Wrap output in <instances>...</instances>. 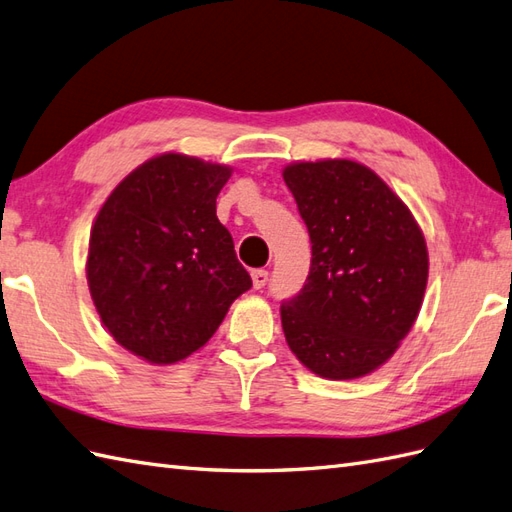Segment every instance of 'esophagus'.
I'll list each match as a JSON object with an SVG mask.
<instances>
[{
	"label": "esophagus",
	"mask_w": 512,
	"mask_h": 512,
	"mask_svg": "<svg viewBox=\"0 0 512 512\" xmlns=\"http://www.w3.org/2000/svg\"><path fill=\"white\" fill-rule=\"evenodd\" d=\"M251 277H253L255 290H261V287H266V283H268V270H261V268L253 270Z\"/></svg>",
	"instance_id": "obj_1"
}]
</instances>
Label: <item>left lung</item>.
Masks as SVG:
<instances>
[{"label": "left lung", "mask_w": 512, "mask_h": 512, "mask_svg": "<svg viewBox=\"0 0 512 512\" xmlns=\"http://www.w3.org/2000/svg\"><path fill=\"white\" fill-rule=\"evenodd\" d=\"M283 179L311 240L303 290L281 303L287 346L318 376L370 374L422 307L424 235L387 183L357 162H300Z\"/></svg>", "instance_id": "obj_1"}]
</instances>
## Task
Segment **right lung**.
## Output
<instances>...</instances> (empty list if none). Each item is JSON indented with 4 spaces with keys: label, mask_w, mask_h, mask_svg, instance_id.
<instances>
[{
    "label": "right lung",
    "mask_w": 512,
    "mask_h": 512,
    "mask_svg": "<svg viewBox=\"0 0 512 512\" xmlns=\"http://www.w3.org/2000/svg\"><path fill=\"white\" fill-rule=\"evenodd\" d=\"M229 177L227 166L166 153L127 175L99 209L88 246L90 296L134 355L162 365L186 359L253 287L216 216Z\"/></svg>",
    "instance_id": "add662e5"
}]
</instances>
